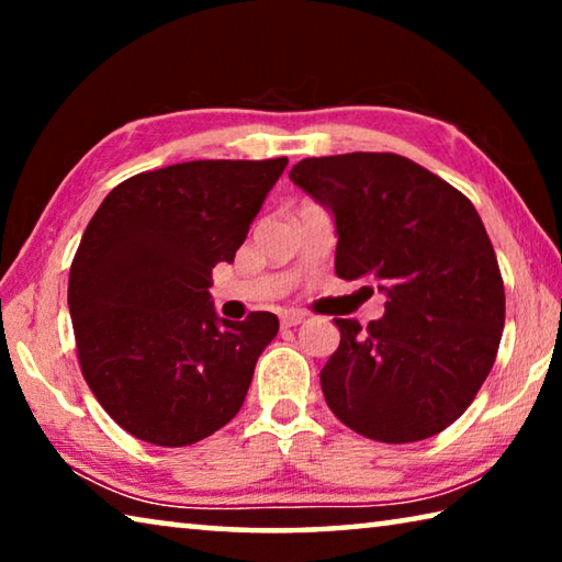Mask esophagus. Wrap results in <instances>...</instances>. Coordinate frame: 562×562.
Listing matches in <instances>:
<instances>
[{"label":"esophagus","mask_w":562,"mask_h":562,"mask_svg":"<svg viewBox=\"0 0 562 562\" xmlns=\"http://www.w3.org/2000/svg\"><path fill=\"white\" fill-rule=\"evenodd\" d=\"M304 312H300V310H288V312H282L280 315V325L288 329V327H297V325H302L304 322Z\"/></svg>","instance_id":"obj_1"}]
</instances>
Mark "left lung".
Masks as SVG:
<instances>
[{
	"label": "left lung",
	"mask_w": 562,
	"mask_h": 562,
	"mask_svg": "<svg viewBox=\"0 0 562 562\" xmlns=\"http://www.w3.org/2000/svg\"><path fill=\"white\" fill-rule=\"evenodd\" d=\"M290 180L335 215L339 278H372L386 297L364 329L335 319L341 339L319 374L331 414L384 443L443 431L486 382L506 322L473 203L396 154L304 158Z\"/></svg>",
	"instance_id": "left-lung-1"
}]
</instances>
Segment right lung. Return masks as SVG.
Returning a JSON list of instances; mask_svg holds the SVG:
<instances>
[{
    "mask_svg": "<svg viewBox=\"0 0 562 562\" xmlns=\"http://www.w3.org/2000/svg\"><path fill=\"white\" fill-rule=\"evenodd\" d=\"M288 158L188 160L123 180L69 272L81 374L121 429L190 446L240 412L278 335L272 312L215 315L213 268L233 262Z\"/></svg>",
    "mask_w": 562,
    "mask_h": 562,
    "instance_id": "1",
    "label": "right lung"
}]
</instances>
